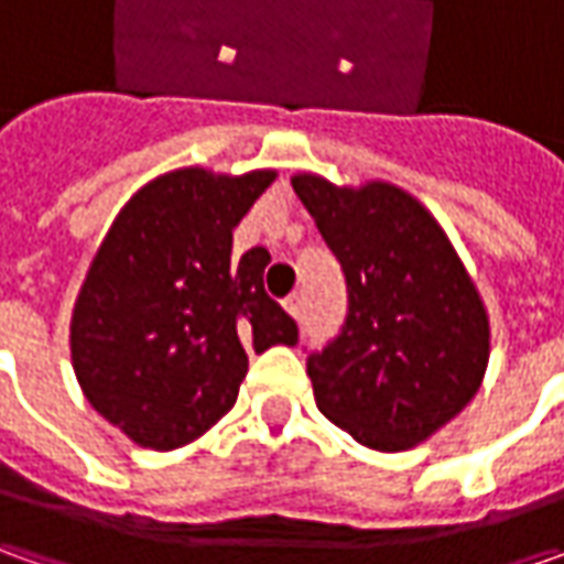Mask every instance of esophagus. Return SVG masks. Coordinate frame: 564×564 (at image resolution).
Returning a JSON list of instances; mask_svg holds the SVG:
<instances>
[{"label":"esophagus","instance_id":"34e87169","mask_svg":"<svg viewBox=\"0 0 564 564\" xmlns=\"http://www.w3.org/2000/svg\"><path fill=\"white\" fill-rule=\"evenodd\" d=\"M282 304H285V311H289V316H294V319L304 314V297H301V294H297V292L289 294V297H285Z\"/></svg>","mask_w":564,"mask_h":564}]
</instances>
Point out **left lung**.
Wrapping results in <instances>:
<instances>
[{
	"mask_svg": "<svg viewBox=\"0 0 564 564\" xmlns=\"http://www.w3.org/2000/svg\"><path fill=\"white\" fill-rule=\"evenodd\" d=\"M292 187L348 285L341 333L307 358L316 408L367 448H414L484 382V297L443 226L408 191L338 187L311 172Z\"/></svg>",
	"mask_w": 564,
	"mask_h": 564,
	"instance_id": "8db88e82",
	"label": "left lung"
}]
</instances>
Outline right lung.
Returning a JSON list of instances; mask_svg holds the SVG:
<instances>
[{"mask_svg":"<svg viewBox=\"0 0 564 564\" xmlns=\"http://www.w3.org/2000/svg\"><path fill=\"white\" fill-rule=\"evenodd\" d=\"M275 182L272 169H175L121 206L72 314L80 392L143 448H182L219 423L248 377V351L297 345L263 292L270 253L231 263V231Z\"/></svg>","mask_w":564,"mask_h":564,"instance_id":"1","label":"right lung"}]
</instances>
